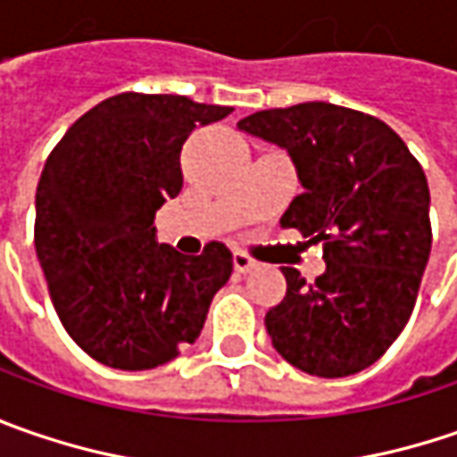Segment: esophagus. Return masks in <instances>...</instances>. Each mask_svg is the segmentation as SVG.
Returning a JSON list of instances; mask_svg holds the SVG:
<instances>
[{
  "label": "esophagus",
  "mask_w": 457,
  "mask_h": 457,
  "mask_svg": "<svg viewBox=\"0 0 457 457\" xmlns=\"http://www.w3.org/2000/svg\"><path fill=\"white\" fill-rule=\"evenodd\" d=\"M232 266H235L237 273H250V270L255 268V261H253L250 255H245V253L235 250V253H232Z\"/></svg>",
  "instance_id": "esophagus-1"
}]
</instances>
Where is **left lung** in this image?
I'll return each instance as SVG.
<instances>
[{"label":"left lung","mask_w":457,"mask_h":457,"mask_svg":"<svg viewBox=\"0 0 457 457\" xmlns=\"http://www.w3.org/2000/svg\"><path fill=\"white\" fill-rule=\"evenodd\" d=\"M237 129L287 150L304 191L281 228L322 243L325 258L312 284L281 268L287 296L268 309L270 343L309 376L363 370L417 302L432 248L425 170L386 122L328 102L255 112Z\"/></svg>","instance_id":"obj_1"}]
</instances>
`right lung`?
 I'll use <instances>...</instances> for the list:
<instances>
[{"label": "right lung", "instance_id": "obj_1", "mask_svg": "<svg viewBox=\"0 0 457 457\" xmlns=\"http://www.w3.org/2000/svg\"><path fill=\"white\" fill-rule=\"evenodd\" d=\"M232 107L176 94H117L79 117L53 148L35 194V250L73 343L120 370L173 361L204 328L232 255L209 243L181 255L153 217L179 196L181 148Z\"/></svg>", "mask_w": 457, "mask_h": 457}]
</instances>
